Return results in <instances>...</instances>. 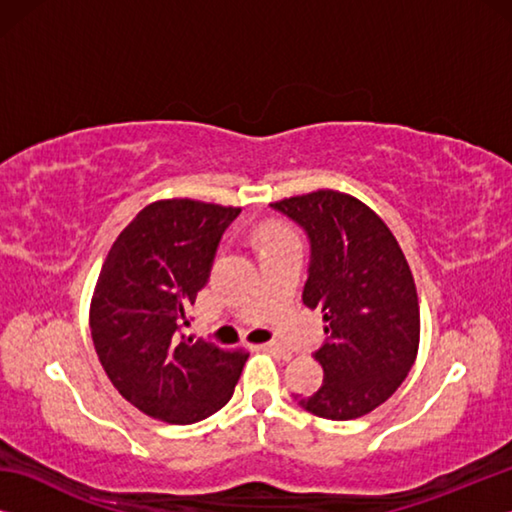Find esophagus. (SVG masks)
I'll list each match as a JSON object with an SVG mask.
<instances>
[{
	"label": "esophagus",
	"instance_id": "obj_1",
	"mask_svg": "<svg viewBox=\"0 0 512 512\" xmlns=\"http://www.w3.org/2000/svg\"><path fill=\"white\" fill-rule=\"evenodd\" d=\"M259 348L266 350V352H273V354H277V357H282V359H291V352H289L287 348H284L282 343H277V341L262 343V345H259Z\"/></svg>",
	"mask_w": 512,
	"mask_h": 512
}]
</instances>
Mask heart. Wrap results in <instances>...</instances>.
I'll return each mask as SVG.
<instances>
[{"instance_id": "obj_1", "label": "heart", "mask_w": 512, "mask_h": 512, "mask_svg": "<svg viewBox=\"0 0 512 512\" xmlns=\"http://www.w3.org/2000/svg\"><path fill=\"white\" fill-rule=\"evenodd\" d=\"M280 237H287V232H275L273 239H280Z\"/></svg>"}]
</instances>
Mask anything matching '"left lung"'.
<instances>
[{"label":"left lung","mask_w":512,"mask_h":512,"mask_svg":"<svg viewBox=\"0 0 512 512\" xmlns=\"http://www.w3.org/2000/svg\"><path fill=\"white\" fill-rule=\"evenodd\" d=\"M309 241L302 302L323 311L327 343L314 352L323 386L300 397L325 420L377 409L409 375L418 354L420 307L411 268L386 223L348 194L320 189L271 203Z\"/></svg>","instance_id":"left-lung-1"}]
</instances>
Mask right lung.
Returning a JSON list of instances; mask_svg holds the SVG:
<instances>
[{
	"instance_id": "add662e5",
	"label": "right lung",
	"mask_w": 512,
	"mask_h": 512,
	"mask_svg": "<svg viewBox=\"0 0 512 512\" xmlns=\"http://www.w3.org/2000/svg\"><path fill=\"white\" fill-rule=\"evenodd\" d=\"M239 212L158 201L126 225L101 266L90 309L94 350L121 397L155 420H205L235 393L248 354L187 339L183 327Z\"/></svg>"
}]
</instances>
